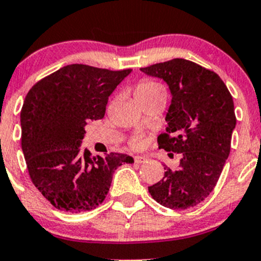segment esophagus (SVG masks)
<instances>
[{
	"instance_id": "1",
	"label": "esophagus",
	"mask_w": 261,
	"mask_h": 261,
	"mask_svg": "<svg viewBox=\"0 0 261 261\" xmlns=\"http://www.w3.org/2000/svg\"><path fill=\"white\" fill-rule=\"evenodd\" d=\"M148 160V157H146V155H136L135 157V163L140 164V163H143V162H146Z\"/></svg>"
}]
</instances>
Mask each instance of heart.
I'll use <instances>...</instances> for the list:
<instances>
[{
    "mask_svg": "<svg viewBox=\"0 0 261 261\" xmlns=\"http://www.w3.org/2000/svg\"><path fill=\"white\" fill-rule=\"evenodd\" d=\"M158 92H164L161 85H158L157 82H154V81H151V80H142L137 83L136 88H135L134 91V94H135V98H136V100L140 103L142 99H145V98H147L149 95L154 94V93H158ZM141 143L142 142H141V140L137 139V137L131 141V145H133L134 147H140Z\"/></svg>",
    "mask_w": 261,
    "mask_h": 261,
    "instance_id": "1",
    "label": "heart"
}]
</instances>
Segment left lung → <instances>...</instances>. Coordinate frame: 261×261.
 <instances>
[{
	"label": "left lung",
	"instance_id": "1",
	"mask_svg": "<svg viewBox=\"0 0 261 261\" xmlns=\"http://www.w3.org/2000/svg\"><path fill=\"white\" fill-rule=\"evenodd\" d=\"M141 71L169 86L168 127L158 136V147L181 154L179 168L164 167V176L148 191L162 206L190 208L211 194L229 155L237 121L233 98L216 72L189 60L173 59Z\"/></svg>",
	"mask_w": 261,
	"mask_h": 261
}]
</instances>
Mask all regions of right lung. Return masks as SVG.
Instances as JSON below:
<instances>
[{"mask_svg": "<svg viewBox=\"0 0 261 261\" xmlns=\"http://www.w3.org/2000/svg\"><path fill=\"white\" fill-rule=\"evenodd\" d=\"M130 72L73 64L29 89L20 110L23 154L33 184L60 211L99 206L114 172L134 162L122 153L92 157L80 148L87 121L104 118L109 95Z\"/></svg>", "mask_w": 261, "mask_h": 261, "instance_id": "add662e5", "label": "right lung"}]
</instances>
